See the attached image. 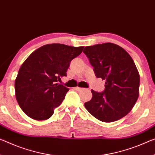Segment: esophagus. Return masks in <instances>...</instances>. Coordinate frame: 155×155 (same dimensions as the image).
<instances>
[{"instance_id":"34e87169","label":"esophagus","mask_w":155,"mask_h":155,"mask_svg":"<svg viewBox=\"0 0 155 155\" xmlns=\"http://www.w3.org/2000/svg\"><path fill=\"white\" fill-rule=\"evenodd\" d=\"M75 89L78 91H83V90H84V88H81V87H75Z\"/></svg>"}]
</instances>
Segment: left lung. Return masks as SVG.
Segmentation results:
<instances>
[{
    "label": "left lung",
    "instance_id": "8db88e82",
    "mask_svg": "<svg viewBox=\"0 0 155 155\" xmlns=\"http://www.w3.org/2000/svg\"><path fill=\"white\" fill-rule=\"evenodd\" d=\"M97 78L105 80L104 91L91 89L87 111L102 122L111 123L130 112L139 97L140 77L132 58L112 43L86 46L83 51Z\"/></svg>",
    "mask_w": 155,
    "mask_h": 155
}]
</instances>
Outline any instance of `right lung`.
Listing matches in <instances>:
<instances>
[{
    "label": "right lung",
    "mask_w": 155,
    "mask_h": 155,
    "mask_svg": "<svg viewBox=\"0 0 155 155\" xmlns=\"http://www.w3.org/2000/svg\"><path fill=\"white\" fill-rule=\"evenodd\" d=\"M84 46L51 44L38 48L21 65L15 80L16 97L26 115L37 120L53 116L69 90L58 84Z\"/></svg>",
    "instance_id": "right-lung-1"
}]
</instances>
